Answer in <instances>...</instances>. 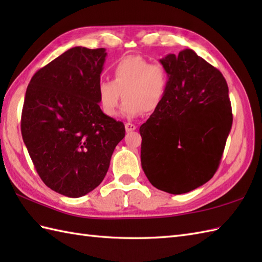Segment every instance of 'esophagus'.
Returning <instances> with one entry per match:
<instances>
[{"mask_svg": "<svg viewBox=\"0 0 262 262\" xmlns=\"http://www.w3.org/2000/svg\"><path fill=\"white\" fill-rule=\"evenodd\" d=\"M125 128H126V132H133L136 129V125L132 124V122H126Z\"/></svg>", "mask_w": 262, "mask_h": 262, "instance_id": "esophagus-1", "label": "esophagus"}]
</instances>
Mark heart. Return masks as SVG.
<instances>
[{"label":"heart","mask_w":262,"mask_h":262,"mask_svg":"<svg viewBox=\"0 0 262 262\" xmlns=\"http://www.w3.org/2000/svg\"><path fill=\"white\" fill-rule=\"evenodd\" d=\"M111 74L113 81L100 80L97 85L99 104L108 117L118 115L121 97L125 99L122 114L132 118L159 109L168 92V71L141 56L120 58L111 68Z\"/></svg>","instance_id":"heart-1"}]
</instances>
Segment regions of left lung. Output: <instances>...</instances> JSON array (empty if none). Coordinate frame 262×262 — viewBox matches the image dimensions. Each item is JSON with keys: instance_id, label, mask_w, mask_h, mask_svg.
<instances>
[{"instance_id": "left-lung-1", "label": "left lung", "mask_w": 262, "mask_h": 262, "mask_svg": "<svg viewBox=\"0 0 262 262\" xmlns=\"http://www.w3.org/2000/svg\"><path fill=\"white\" fill-rule=\"evenodd\" d=\"M169 88L160 108L140 127L141 162L160 190L180 194L210 180L232 127L229 88L221 72L192 49L160 59Z\"/></svg>"}]
</instances>
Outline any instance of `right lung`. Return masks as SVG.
<instances>
[{"label":"right lung","instance_id":"1","mask_svg":"<svg viewBox=\"0 0 262 262\" xmlns=\"http://www.w3.org/2000/svg\"><path fill=\"white\" fill-rule=\"evenodd\" d=\"M104 48L73 47L37 71L27 88L21 134L47 187L77 198L102 182L125 126L100 109Z\"/></svg>","mask_w":262,"mask_h":262}]
</instances>
